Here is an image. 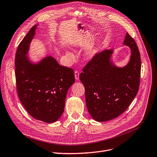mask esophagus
I'll return each instance as SVG.
<instances>
[{
	"mask_svg": "<svg viewBox=\"0 0 157 157\" xmlns=\"http://www.w3.org/2000/svg\"><path fill=\"white\" fill-rule=\"evenodd\" d=\"M75 79L78 80L79 79V72L78 71H75Z\"/></svg>",
	"mask_w": 157,
	"mask_h": 157,
	"instance_id": "esophagus-1",
	"label": "esophagus"
}]
</instances>
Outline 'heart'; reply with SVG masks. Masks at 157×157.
<instances>
[{
    "instance_id": "1",
    "label": "heart",
    "mask_w": 157,
    "mask_h": 157,
    "mask_svg": "<svg viewBox=\"0 0 157 157\" xmlns=\"http://www.w3.org/2000/svg\"><path fill=\"white\" fill-rule=\"evenodd\" d=\"M94 54H95V51H94V50H91V51H90L88 53H87V56H88L89 57H92L94 55ZM68 55L69 56H70L71 57H73V55L71 53H68Z\"/></svg>"
}]
</instances>
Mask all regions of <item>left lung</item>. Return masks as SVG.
Here are the masks:
<instances>
[{"label": "left lung", "instance_id": "left-lung-1", "mask_svg": "<svg viewBox=\"0 0 157 157\" xmlns=\"http://www.w3.org/2000/svg\"><path fill=\"white\" fill-rule=\"evenodd\" d=\"M124 44L131 49L128 64L115 66L110 59L113 50L95 55L80 74L85 87L87 110L98 122L113 119L127 109L136 97L140 85V55L135 40L128 33Z\"/></svg>", "mask_w": 157, "mask_h": 157}]
</instances>
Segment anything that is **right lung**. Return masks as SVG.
Here are the masks:
<instances>
[{"instance_id": "1", "label": "right lung", "mask_w": 157, "mask_h": 157, "mask_svg": "<svg viewBox=\"0 0 157 157\" xmlns=\"http://www.w3.org/2000/svg\"><path fill=\"white\" fill-rule=\"evenodd\" d=\"M35 25L18 45L15 55V78L18 98L28 113L46 123L63 113L67 91L75 82L73 70L59 64L50 56L33 64L26 55L35 34Z\"/></svg>"}]
</instances>
